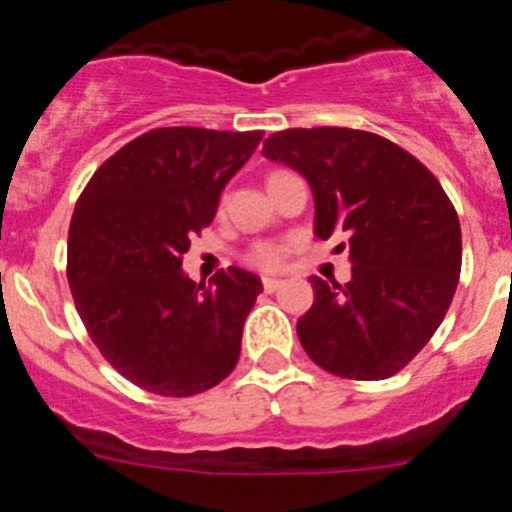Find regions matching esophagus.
<instances>
[{"label": "esophagus", "mask_w": 512, "mask_h": 512, "mask_svg": "<svg viewBox=\"0 0 512 512\" xmlns=\"http://www.w3.org/2000/svg\"><path fill=\"white\" fill-rule=\"evenodd\" d=\"M284 282L282 279H271V277H264V289L266 292H277V289H282Z\"/></svg>", "instance_id": "1"}]
</instances>
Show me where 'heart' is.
<instances>
[{"label":"heart","mask_w":512,"mask_h":512,"mask_svg":"<svg viewBox=\"0 0 512 512\" xmlns=\"http://www.w3.org/2000/svg\"><path fill=\"white\" fill-rule=\"evenodd\" d=\"M248 261L253 266H261V269H277L284 261V246H279V243H256L248 251Z\"/></svg>","instance_id":"b5f03b06"}]
</instances>
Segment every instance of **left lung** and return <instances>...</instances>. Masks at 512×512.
<instances>
[{"mask_svg":"<svg viewBox=\"0 0 512 512\" xmlns=\"http://www.w3.org/2000/svg\"><path fill=\"white\" fill-rule=\"evenodd\" d=\"M261 153L305 176L318 238L348 233L351 282L310 277L315 300L297 320L307 356L325 372L364 382L405 369L459 284V217L438 179L405 148L366 130H282Z\"/></svg>","mask_w":512,"mask_h":512,"instance_id":"left-lung-1","label":"left lung"}]
</instances>
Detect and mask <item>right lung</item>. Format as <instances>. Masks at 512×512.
Segmentation results:
<instances>
[{
  "instance_id": "obj_1",
  "label": "right lung",
  "mask_w": 512,
  "mask_h": 512,
  "mask_svg": "<svg viewBox=\"0 0 512 512\" xmlns=\"http://www.w3.org/2000/svg\"><path fill=\"white\" fill-rule=\"evenodd\" d=\"M261 138L156 128L107 158L76 202L66 266L76 310L99 354L140 390L200 395L238 364L261 279L230 266L205 287L182 259Z\"/></svg>"
}]
</instances>
